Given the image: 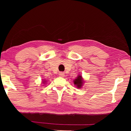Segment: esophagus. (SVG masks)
<instances>
[{
    "mask_svg": "<svg viewBox=\"0 0 131 131\" xmlns=\"http://www.w3.org/2000/svg\"><path fill=\"white\" fill-rule=\"evenodd\" d=\"M59 76L61 77H65V74H64L63 72H59Z\"/></svg>",
    "mask_w": 131,
    "mask_h": 131,
    "instance_id": "1",
    "label": "esophagus"
}]
</instances>
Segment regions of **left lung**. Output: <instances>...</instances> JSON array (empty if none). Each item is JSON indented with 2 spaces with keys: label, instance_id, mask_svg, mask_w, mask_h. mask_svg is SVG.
<instances>
[{
  "label": "left lung",
  "instance_id": "8db88e82",
  "mask_svg": "<svg viewBox=\"0 0 131 131\" xmlns=\"http://www.w3.org/2000/svg\"><path fill=\"white\" fill-rule=\"evenodd\" d=\"M74 84H75V85H76V87L79 88H81L82 85L83 84V77L81 76V75H79L78 77L77 78L74 80Z\"/></svg>",
  "mask_w": 131,
  "mask_h": 131
}]
</instances>
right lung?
Here are the masks:
<instances>
[{
	"label": "right lung",
	"mask_w": 131,
	"mask_h": 131,
	"mask_svg": "<svg viewBox=\"0 0 131 131\" xmlns=\"http://www.w3.org/2000/svg\"><path fill=\"white\" fill-rule=\"evenodd\" d=\"M43 84L44 83H45V82H46V81H45V80H44V81H43Z\"/></svg>",
	"instance_id": "1"
}]
</instances>
